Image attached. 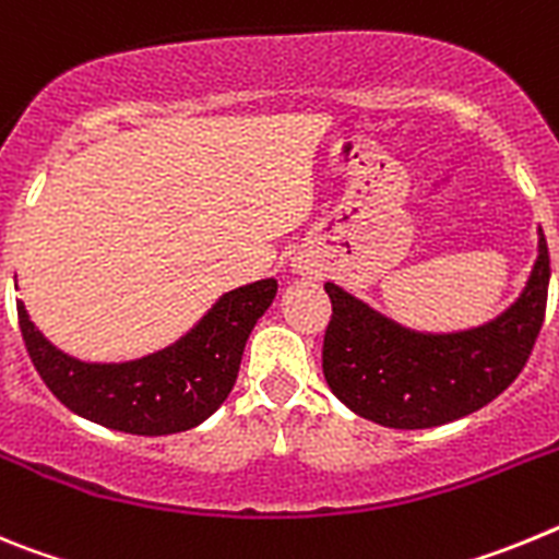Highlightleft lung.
Returning <instances> with one entry per match:
<instances>
[{
	"mask_svg": "<svg viewBox=\"0 0 559 559\" xmlns=\"http://www.w3.org/2000/svg\"><path fill=\"white\" fill-rule=\"evenodd\" d=\"M549 246L521 299L496 322L451 335L412 333L328 283L333 313L322 369L344 406L389 428H433L484 408L530 360L549 296Z\"/></svg>",
	"mask_w": 559,
	"mask_h": 559,
	"instance_id": "1",
	"label": "left lung"
}]
</instances>
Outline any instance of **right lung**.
Masks as SVG:
<instances>
[{
  "mask_svg": "<svg viewBox=\"0 0 559 559\" xmlns=\"http://www.w3.org/2000/svg\"><path fill=\"white\" fill-rule=\"evenodd\" d=\"M276 296V280L229 290L173 347L128 364H83L56 349L16 302L29 360L69 412L114 431L162 437L195 428L231 392L257 319Z\"/></svg>",
  "mask_w": 559,
  "mask_h": 559,
  "instance_id": "1",
  "label": "right lung"
}]
</instances>
